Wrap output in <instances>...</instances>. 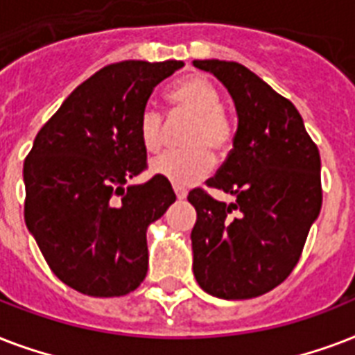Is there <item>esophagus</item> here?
<instances>
[{"label":"esophagus","instance_id":"esophagus-1","mask_svg":"<svg viewBox=\"0 0 355 355\" xmlns=\"http://www.w3.org/2000/svg\"><path fill=\"white\" fill-rule=\"evenodd\" d=\"M174 192H175V198H178V200H185L187 198V191L183 189V187L174 185Z\"/></svg>","mask_w":355,"mask_h":355}]
</instances>
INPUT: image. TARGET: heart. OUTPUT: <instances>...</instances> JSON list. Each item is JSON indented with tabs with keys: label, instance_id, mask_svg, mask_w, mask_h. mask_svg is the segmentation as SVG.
Masks as SVG:
<instances>
[{
	"label": "heart",
	"instance_id": "b5f03b06",
	"mask_svg": "<svg viewBox=\"0 0 355 355\" xmlns=\"http://www.w3.org/2000/svg\"><path fill=\"white\" fill-rule=\"evenodd\" d=\"M172 114L189 118L181 133L183 150L163 153L152 161V172L175 185L202 180L213 166V153L226 155L233 146L232 118L220 105L216 87L203 76H191L175 85L168 96ZM139 137L148 153H157L164 144L163 114L144 109L139 116Z\"/></svg>",
	"mask_w": 355,
	"mask_h": 355
}]
</instances>
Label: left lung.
Listing matches in <instances>:
<instances>
[{
    "label": "left lung",
    "instance_id": "1",
    "mask_svg": "<svg viewBox=\"0 0 355 355\" xmlns=\"http://www.w3.org/2000/svg\"><path fill=\"white\" fill-rule=\"evenodd\" d=\"M220 79L237 109L227 159L205 185L233 194L218 202L203 189L187 200L196 209L192 270L205 293L248 300L283 283L300 261L322 205L320 153L287 98L233 60H194Z\"/></svg>",
    "mask_w": 355,
    "mask_h": 355
}]
</instances>
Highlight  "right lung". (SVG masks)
Instances as JSON below:
<instances>
[{
	"label": "right lung",
	"instance_id": "add662e5",
	"mask_svg": "<svg viewBox=\"0 0 355 355\" xmlns=\"http://www.w3.org/2000/svg\"><path fill=\"white\" fill-rule=\"evenodd\" d=\"M183 60L103 66L44 123L24 163V216L44 259L68 287L111 298L148 272V226L175 202L168 180L129 181L148 168L139 116Z\"/></svg>",
	"mask_w": 355,
	"mask_h": 355
}]
</instances>
